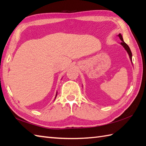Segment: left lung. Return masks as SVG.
<instances>
[{"label": "left lung", "mask_w": 146, "mask_h": 146, "mask_svg": "<svg viewBox=\"0 0 146 146\" xmlns=\"http://www.w3.org/2000/svg\"><path fill=\"white\" fill-rule=\"evenodd\" d=\"M119 37L120 39L121 40V41H122V42H120V44L122 45L123 48H124V49H125V51H126L127 52V53H128V54H129V58H130V60H131V63H132V64H132V52H131V49H130V48H129V46H128L127 44L124 41H123L122 36V35H121L120 33L119 35Z\"/></svg>", "instance_id": "left-lung-1"}]
</instances>
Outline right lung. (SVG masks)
<instances>
[{
  "instance_id": "add662e5",
  "label": "right lung",
  "mask_w": 146,
  "mask_h": 146,
  "mask_svg": "<svg viewBox=\"0 0 146 146\" xmlns=\"http://www.w3.org/2000/svg\"><path fill=\"white\" fill-rule=\"evenodd\" d=\"M57 94H58V92H56V97H55V98H54V100L56 99V97H57Z\"/></svg>"
}]
</instances>
